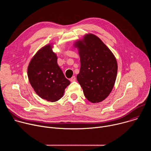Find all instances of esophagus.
Listing matches in <instances>:
<instances>
[{"mask_svg": "<svg viewBox=\"0 0 151 151\" xmlns=\"http://www.w3.org/2000/svg\"><path fill=\"white\" fill-rule=\"evenodd\" d=\"M70 81L71 82H73V81H76V78H75V76H72L70 79Z\"/></svg>", "mask_w": 151, "mask_h": 151, "instance_id": "1", "label": "esophagus"}]
</instances>
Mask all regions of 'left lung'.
<instances>
[{
    "instance_id": "left-lung-1",
    "label": "left lung",
    "mask_w": 151,
    "mask_h": 151,
    "mask_svg": "<svg viewBox=\"0 0 151 151\" xmlns=\"http://www.w3.org/2000/svg\"><path fill=\"white\" fill-rule=\"evenodd\" d=\"M80 56L81 68L76 78L85 97L93 103L101 102L112 91L116 78L115 57L102 40L87 34L75 43Z\"/></svg>"
}]
</instances>
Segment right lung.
I'll return each mask as SVG.
<instances>
[{"mask_svg": "<svg viewBox=\"0 0 151 151\" xmlns=\"http://www.w3.org/2000/svg\"><path fill=\"white\" fill-rule=\"evenodd\" d=\"M32 87L42 99L55 102L60 100L70 82L57 64V57L51 44L40 49L32 58L27 69Z\"/></svg>", "mask_w": 151, "mask_h": 151, "instance_id": "add662e5", "label": "right lung"}]
</instances>
